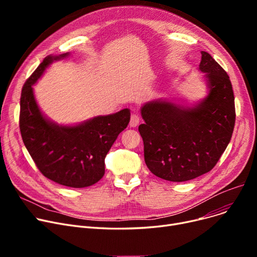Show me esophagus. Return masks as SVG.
I'll return each instance as SVG.
<instances>
[{"instance_id":"obj_1","label":"esophagus","mask_w":257,"mask_h":257,"mask_svg":"<svg viewBox=\"0 0 257 257\" xmlns=\"http://www.w3.org/2000/svg\"><path fill=\"white\" fill-rule=\"evenodd\" d=\"M140 120H141L140 114L137 112H133L130 117V123H129L130 127H137L140 124Z\"/></svg>"}]
</instances>
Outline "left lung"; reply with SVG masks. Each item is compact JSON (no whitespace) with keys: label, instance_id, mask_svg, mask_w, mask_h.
<instances>
[{"label":"left lung","instance_id":"left-lung-1","mask_svg":"<svg viewBox=\"0 0 257 257\" xmlns=\"http://www.w3.org/2000/svg\"><path fill=\"white\" fill-rule=\"evenodd\" d=\"M201 72L209 93L194 108L153 101L142 108L139 131L145 163L155 176L173 182L197 178L213 169L231 140L235 123L232 85L208 53L201 52Z\"/></svg>","mask_w":257,"mask_h":257}]
</instances>
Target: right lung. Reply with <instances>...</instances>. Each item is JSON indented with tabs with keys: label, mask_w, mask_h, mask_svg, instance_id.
<instances>
[{
	"label": "right lung",
	"mask_w": 257,
	"mask_h": 257,
	"mask_svg": "<svg viewBox=\"0 0 257 257\" xmlns=\"http://www.w3.org/2000/svg\"><path fill=\"white\" fill-rule=\"evenodd\" d=\"M48 56L27 79L21 94L20 130L23 142L45 177L69 187L97 183L105 173V157L130 120L129 109L94 117L74 127L51 123L40 112L32 85L46 67L62 57Z\"/></svg>",
	"instance_id": "1"
}]
</instances>
